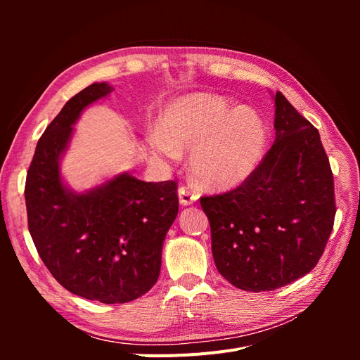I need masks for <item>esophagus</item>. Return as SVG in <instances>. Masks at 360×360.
<instances>
[{
    "mask_svg": "<svg viewBox=\"0 0 360 360\" xmlns=\"http://www.w3.org/2000/svg\"><path fill=\"white\" fill-rule=\"evenodd\" d=\"M179 200L181 205H191L198 200V193L188 186L179 188Z\"/></svg>",
    "mask_w": 360,
    "mask_h": 360,
    "instance_id": "34e87169",
    "label": "esophagus"
}]
</instances>
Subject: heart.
<instances>
[{
	"label": "heart",
	"mask_w": 360,
	"mask_h": 360,
	"mask_svg": "<svg viewBox=\"0 0 360 360\" xmlns=\"http://www.w3.org/2000/svg\"><path fill=\"white\" fill-rule=\"evenodd\" d=\"M151 151L177 160L192 148L191 169L202 186L225 189L255 169L266 148V127L249 108L231 110L224 97L193 93L177 97L146 134Z\"/></svg>",
	"instance_id": "heart-1"
}]
</instances>
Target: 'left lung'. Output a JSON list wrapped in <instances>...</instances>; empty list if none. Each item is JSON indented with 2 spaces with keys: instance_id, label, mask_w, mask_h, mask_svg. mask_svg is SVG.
<instances>
[{
  "instance_id": "obj_1",
  "label": "left lung",
  "mask_w": 360,
  "mask_h": 360,
  "mask_svg": "<svg viewBox=\"0 0 360 360\" xmlns=\"http://www.w3.org/2000/svg\"><path fill=\"white\" fill-rule=\"evenodd\" d=\"M274 146L236 189L200 198L219 274L245 291H274L317 266L336 213L319 130L275 94Z\"/></svg>"
}]
</instances>
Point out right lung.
Segmentation results:
<instances>
[{
	"instance_id": "add662e5",
	"label": "right lung",
	"mask_w": 360,
	"mask_h": 360,
	"mask_svg": "<svg viewBox=\"0 0 360 360\" xmlns=\"http://www.w3.org/2000/svg\"><path fill=\"white\" fill-rule=\"evenodd\" d=\"M111 91L106 82H94L52 120L28 168L25 202L30 234L52 276L76 296L126 303L156 284L179 197L174 180L147 183L127 172L82 193L63 183L60 159L72 126Z\"/></svg>"
}]
</instances>
